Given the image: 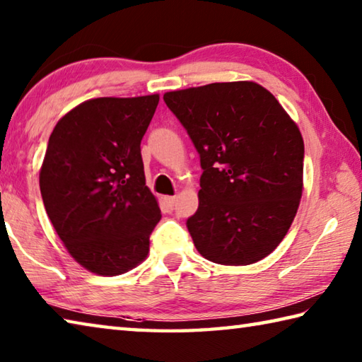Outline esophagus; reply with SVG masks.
I'll list each match as a JSON object with an SVG mask.
<instances>
[{"mask_svg":"<svg viewBox=\"0 0 362 362\" xmlns=\"http://www.w3.org/2000/svg\"><path fill=\"white\" fill-rule=\"evenodd\" d=\"M177 198L175 196H164V204H166L168 207H174Z\"/></svg>","mask_w":362,"mask_h":362,"instance_id":"obj_1","label":"esophagus"}]
</instances>
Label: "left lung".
<instances>
[{"label":"left lung","mask_w":362,"mask_h":362,"mask_svg":"<svg viewBox=\"0 0 362 362\" xmlns=\"http://www.w3.org/2000/svg\"><path fill=\"white\" fill-rule=\"evenodd\" d=\"M164 102L201 158L199 207L187 220L194 247L220 265H250L273 252L303 192L297 122L254 81L170 90Z\"/></svg>","instance_id":"left-lung-1"}]
</instances>
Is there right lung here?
<instances>
[{"label":"right lung","mask_w":362,"mask_h":362,"mask_svg":"<svg viewBox=\"0 0 362 362\" xmlns=\"http://www.w3.org/2000/svg\"><path fill=\"white\" fill-rule=\"evenodd\" d=\"M159 94L97 97L57 121L40 169L47 217L83 268L116 276L142 263L161 218L140 142Z\"/></svg>","instance_id":"1"}]
</instances>
